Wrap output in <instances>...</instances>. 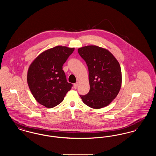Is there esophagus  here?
<instances>
[{
	"instance_id": "esophagus-1",
	"label": "esophagus",
	"mask_w": 156,
	"mask_h": 156,
	"mask_svg": "<svg viewBox=\"0 0 156 156\" xmlns=\"http://www.w3.org/2000/svg\"><path fill=\"white\" fill-rule=\"evenodd\" d=\"M78 86V82H76V83H75L74 84V88L75 89H76Z\"/></svg>"
}]
</instances>
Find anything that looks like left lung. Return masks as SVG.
Wrapping results in <instances>:
<instances>
[{"label":"left lung","mask_w":156,"mask_h":156,"mask_svg":"<svg viewBox=\"0 0 156 156\" xmlns=\"http://www.w3.org/2000/svg\"><path fill=\"white\" fill-rule=\"evenodd\" d=\"M86 62L89 71L90 90L80 95L90 108L100 109L108 106L119 94L122 85V72L118 60L111 52L97 45L78 49Z\"/></svg>","instance_id":"1"}]
</instances>
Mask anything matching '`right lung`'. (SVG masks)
<instances>
[{
	"instance_id": "add662e5",
	"label": "right lung",
	"mask_w": 156,
	"mask_h": 156,
	"mask_svg": "<svg viewBox=\"0 0 156 156\" xmlns=\"http://www.w3.org/2000/svg\"><path fill=\"white\" fill-rule=\"evenodd\" d=\"M74 48L56 46L41 53L30 64L27 83L39 104L52 108L61 103L73 84L68 82L63 64Z\"/></svg>"
}]
</instances>
